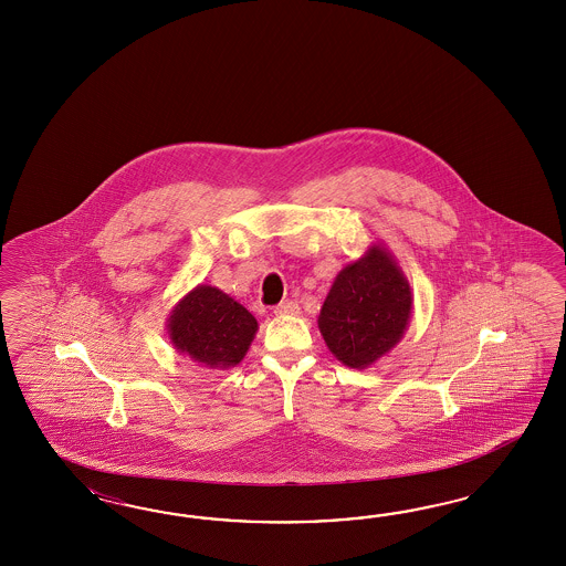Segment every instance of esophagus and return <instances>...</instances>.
<instances>
[{"instance_id":"obj_1","label":"esophagus","mask_w":566,"mask_h":566,"mask_svg":"<svg viewBox=\"0 0 566 566\" xmlns=\"http://www.w3.org/2000/svg\"><path fill=\"white\" fill-rule=\"evenodd\" d=\"M275 315H294L298 313V305L294 301H282L280 305H275Z\"/></svg>"}]
</instances>
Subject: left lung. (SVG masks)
Instances as JSON below:
<instances>
[{"instance_id": "left-lung-1", "label": "left lung", "mask_w": 566, "mask_h": 566, "mask_svg": "<svg viewBox=\"0 0 566 566\" xmlns=\"http://www.w3.org/2000/svg\"><path fill=\"white\" fill-rule=\"evenodd\" d=\"M409 317V282L392 258L374 247L336 275L317 324L336 359L363 369L402 338Z\"/></svg>"}]
</instances>
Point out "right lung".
Listing matches in <instances>:
<instances>
[{
  "mask_svg": "<svg viewBox=\"0 0 566 566\" xmlns=\"http://www.w3.org/2000/svg\"><path fill=\"white\" fill-rule=\"evenodd\" d=\"M170 338L180 353L207 367L237 365L258 332V319L211 286H197L170 315Z\"/></svg>",
  "mask_w": 566,
  "mask_h": 566,
  "instance_id": "1",
  "label": "right lung"
}]
</instances>
